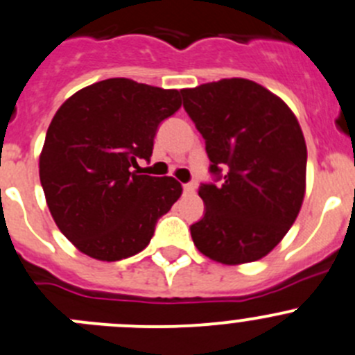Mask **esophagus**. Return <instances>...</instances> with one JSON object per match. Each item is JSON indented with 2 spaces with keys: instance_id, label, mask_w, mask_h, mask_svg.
Instances as JSON below:
<instances>
[{
  "instance_id": "obj_1",
  "label": "esophagus",
  "mask_w": 355,
  "mask_h": 355,
  "mask_svg": "<svg viewBox=\"0 0 355 355\" xmlns=\"http://www.w3.org/2000/svg\"><path fill=\"white\" fill-rule=\"evenodd\" d=\"M195 188H197V184L195 183H187V184H183V191L184 193H195Z\"/></svg>"
}]
</instances>
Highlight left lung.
<instances>
[{
  "label": "left lung",
  "mask_w": 355,
  "mask_h": 355,
  "mask_svg": "<svg viewBox=\"0 0 355 355\" xmlns=\"http://www.w3.org/2000/svg\"><path fill=\"white\" fill-rule=\"evenodd\" d=\"M219 184H202L205 214L191 225L198 251L223 265L265 258L302 209L306 144L291 107L259 83L225 78L183 89Z\"/></svg>",
  "instance_id": "obj_1"
}]
</instances>
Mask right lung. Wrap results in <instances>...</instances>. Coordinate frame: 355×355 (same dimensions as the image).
I'll use <instances>...</instances> for the list:
<instances>
[{"instance_id":"1","label":"right lung","mask_w":355,"mask_h":355,"mask_svg":"<svg viewBox=\"0 0 355 355\" xmlns=\"http://www.w3.org/2000/svg\"><path fill=\"white\" fill-rule=\"evenodd\" d=\"M180 107V90L110 78L73 94L53 114L40 181L53 221L80 252L118 261L150 244L183 187L132 167L150 160L158 125Z\"/></svg>"}]
</instances>
